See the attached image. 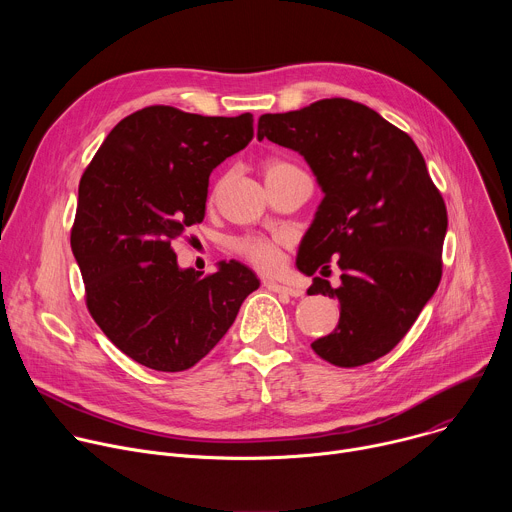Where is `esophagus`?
<instances>
[{
  "label": "esophagus",
  "instance_id": "obj_1",
  "mask_svg": "<svg viewBox=\"0 0 512 512\" xmlns=\"http://www.w3.org/2000/svg\"><path fill=\"white\" fill-rule=\"evenodd\" d=\"M265 287L275 291V294H285V296H291V298H300L304 296V289L302 287H294V285H287V283H279V281H273V279H267L265 281Z\"/></svg>",
  "mask_w": 512,
  "mask_h": 512
}]
</instances>
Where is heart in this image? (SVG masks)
<instances>
[{
    "instance_id": "obj_1",
    "label": "heart",
    "mask_w": 512,
    "mask_h": 512,
    "mask_svg": "<svg viewBox=\"0 0 512 512\" xmlns=\"http://www.w3.org/2000/svg\"><path fill=\"white\" fill-rule=\"evenodd\" d=\"M285 168H294L285 162H269L265 168V176L277 170H285ZM237 251L241 255H245L251 263H255L261 269L273 271L281 265V249L279 243L273 239H263V237H245L237 241Z\"/></svg>"
}]
</instances>
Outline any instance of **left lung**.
Segmentation results:
<instances>
[{
    "label": "left lung",
    "instance_id": "1",
    "mask_svg": "<svg viewBox=\"0 0 512 512\" xmlns=\"http://www.w3.org/2000/svg\"><path fill=\"white\" fill-rule=\"evenodd\" d=\"M298 152L324 192L296 265L324 273L338 259L340 285L314 277L308 294L336 298L334 332L312 342L334 367H360L393 350L442 279L448 214L413 139L377 111L322 99L265 113L257 139Z\"/></svg>",
    "mask_w": 512,
    "mask_h": 512
}]
</instances>
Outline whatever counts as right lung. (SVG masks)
Wrapping results in <instances>:
<instances>
[{"label":"right lung","instance_id":"obj_1","mask_svg":"<svg viewBox=\"0 0 512 512\" xmlns=\"http://www.w3.org/2000/svg\"><path fill=\"white\" fill-rule=\"evenodd\" d=\"M251 139V113L145 107L111 129L81 178L70 247L87 306L107 338L143 367H194L259 287L241 261H218L202 277L180 267L172 247L202 223L210 172Z\"/></svg>","mask_w":512,"mask_h":512}]
</instances>
